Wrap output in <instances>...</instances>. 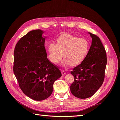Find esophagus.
Wrapping results in <instances>:
<instances>
[{"mask_svg": "<svg viewBox=\"0 0 120 120\" xmlns=\"http://www.w3.org/2000/svg\"><path fill=\"white\" fill-rule=\"evenodd\" d=\"M61 74H62V75H66V71H61Z\"/></svg>", "mask_w": 120, "mask_h": 120, "instance_id": "obj_1", "label": "esophagus"}]
</instances>
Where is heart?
Returning <instances> with one entry per match:
<instances>
[{
  "instance_id": "obj_1",
  "label": "heart",
  "mask_w": 120,
  "mask_h": 120,
  "mask_svg": "<svg viewBox=\"0 0 120 120\" xmlns=\"http://www.w3.org/2000/svg\"><path fill=\"white\" fill-rule=\"evenodd\" d=\"M89 49L88 41L71 34L60 35L56 39V44L49 42L46 46L48 57L53 64H58L63 56L64 66L72 67L80 64L85 60Z\"/></svg>"
}]
</instances>
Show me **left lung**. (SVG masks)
Here are the masks:
<instances>
[{"label":"left lung","instance_id":"left-lung-1","mask_svg":"<svg viewBox=\"0 0 120 120\" xmlns=\"http://www.w3.org/2000/svg\"><path fill=\"white\" fill-rule=\"evenodd\" d=\"M89 34L92 41L88 53L82 62L71 72L75 78L71 92L79 99L92 97L102 85L107 62L106 50L100 38L90 32Z\"/></svg>","mask_w":120,"mask_h":120}]
</instances>
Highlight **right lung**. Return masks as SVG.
Returning <instances> with one entry per match:
<instances>
[{"mask_svg": "<svg viewBox=\"0 0 120 120\" xmlns=\"http://www.w3.org/2000/svg\"><path fill=\"white\" fill-rule=\"evenodd\" d=\"M42 30H31L17 42L14 51L13 72L21 90L35 101L49 98L53 83L61 76L59 68L47 58Z\"/></svg>", "mask_w": 120, "mask_h": 120, "instance_id": "obj_1", "label": "right lung"}]
</instances>
